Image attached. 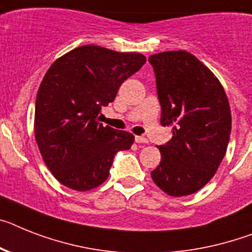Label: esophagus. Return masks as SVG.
Instances as JSON below:
<instances>
[{
    "label": "esophagus",
    "mask_w": 252,
    "mask_h": 252,
    "mask_svg": "<svg viewBox=\"0 0 252 252\" xmlns=\"http://www.w3.org/2000/svg\"><path fill=\"white\" fill-rule=\"evenodd\" d=\"M134 139H136L137 143H149V139L142 136H136V138Z\"/></svg>",
    "instance_id": "1"
}]
</instances>
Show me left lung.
<instances>
[{
  "mask_svg": "<svg viewBox=\"0 0 252 252\" xmlns=\"http://www.w3.org/2000/svg\"><path fill=\"white\" fill-rule=\"evenodd\" d=\"M156 77L162 126L173 137L158 146L161 161L152 181L181 197L201 189L220 165L229 142L232 116L228 97L214 73L187 51L149 58Z\"/></svg>",
  "mask_w": 252,
  "mask_h": 252,
  "instance_id": "obj_1",
  "label": "left lung"
}]
</instances>
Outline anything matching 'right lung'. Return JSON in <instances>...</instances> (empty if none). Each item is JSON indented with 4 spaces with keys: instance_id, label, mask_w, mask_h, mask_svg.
Here are the masks:
<instances>
[{
    "instance_id": "obj_1",
    "label": "right lung",
    "mask_w": 252,
    "mask_h": 252,
    "mask_svg": "<svg viewBox=\"0 0 252 252\" xmlns=\"http://www.w3.org/2000/svg\"><path fill=\"white\" fill-rule=\"evenodd\" d=\"M146 63L137 52L87 44L54 61L38 88L34 136L44 164L65 187L90 191L109 177L114 156L134 136L98 123L101 107Z\"/></svg>"
}]
</instances>
